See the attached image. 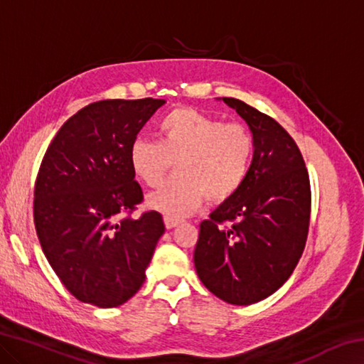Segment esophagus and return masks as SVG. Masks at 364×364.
<instances>
[{
  "label": "esophagus",
  "instance_id": "esophagus-1",
  "mask_svg": "<svg viewBox=\"0 0 364 364\" xmlns=\"http://www.w3.org/2000/svg\"><path fill=\"white\" fill-rule=\"evenodd\" d=\"M164 221H165V226H167V230H171V228H175L181 223L180 218H171V217H165Z\"/></svg>",
  "mask_w": 364,
  "mask_h": 364
}]
</instances>
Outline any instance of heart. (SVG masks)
I'll return each mask as SVG.
<instances>
[{
	"label": "heart",
	"mask_w": 364,
	"mask_h": 364,
	"mask_svg": "<svg viewBox=\"0 0 364 364\" xmlns=\"http://www.w3.org/2000/svg\"><path fill=\"white\" fill-rule=\"evenodd\" d=\"M157 134L159 141L134 139L128 152L134 175L149 188L160 184L175 162L176 175L147 197L154 210L181 218L205 197L228 200L247 180L255 141L242 123L180 107L159 122Z\"/></svg>",
	"instance_id": "obj_1"
}]
</instances>
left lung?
<instances>
[{"mask_svg":"<svg viewBox=\"0 0 364 364\" xmlns=\"http://www.w3.org/2000/svg\"><path fill=\"white\" fill-rule=\"evenodd\" d=\"M223 101L247 122L255 152L242 188L200 223L194 264L213 295L250 305L278 291L304 254L310 176L299 146L273 117L234 97Z\"/></svg>","mask_w":364,"mask_h":364,"instance_id":"8db88e82","label":"left lung"}]
</instances>
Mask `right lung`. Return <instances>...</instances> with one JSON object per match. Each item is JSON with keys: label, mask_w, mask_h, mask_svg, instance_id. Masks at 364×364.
<instances>
[{"label": "right lung", "mask_w": 364, "mask_h": 364, "mask_svg": "<svg viewBox=\"0 0 364 364\" xmlns=\"http://www.w3.org/2000/svg\"><path fill=\"white\" fill-rule=\"evenodd\" d=\"M164 100H106L67 120L35 181L33 221L49 264L73 297L112 308L146 279L162 215H130L143 202L130 146Z\"/></svg>", "instance_id": "obj_1"}]
</instances>
